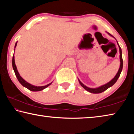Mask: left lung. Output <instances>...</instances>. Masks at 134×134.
<instances>
[{"mask_svg":"<svg viewBox=\"0 0 134 134\" xmlns=\"http://www.w3.org/2000/svg\"><path fill=\"white\" fill-rule=\"evenodd\" d=\"M108 34L109 35H110V36H112V35H110L109 33H108ZM112 37H113V36H112ZM117 44H118V47H119V48L120 63H121V64H120V67L118 71L117 74H116V76H115V77L113 78L112 80H110L109 82H108V83L105 84V85L100 86V87H97V88L88 87H87V86H86L85 85H83V84L81 83V81H80V80L79 79V83H80V85L82 86L84 89L87 90V91L92 93H100L105 91L106 90H107L108 88H109L110 87H111V86H112L116 82V81L118 80V79L119 77L120 76V74H121V72L122 70V67H123V60H122V49L121 48V47H120V46L119 45L118 41H117Z\"/></svg>","mask_w":134,"mask_h":134,"instance_id":"1","label":"left lung"}]
</instances>
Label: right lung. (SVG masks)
I'll use <instances>...</instances> for the list:
<instances>
[{"label": "right lung", "instance_id": "1", "mask_svg": "<svg viewBox=\"0 0 134 134\" xmlns=\"http://www.w3.org/2000/svg\"><path fill=\"white\" fill-rule=\"evenodd\" d=\"M16 45H17V42H16V44H15V48L16 47ZM12 67H13V69L15 71V75H16V77L18 79V81H19V83H21V85L24 86V87L27 88V89H29V90H31V91H32V92L41 91V90H42L43 89H45V88H47V87H48V86H49L52 83H49V84H48V85H47L45 86H35L32 85H31L30 83L27 82V81L25 80L24 79L22 78V77L20 76L19 73L18 71L17 68H16V66L15 63L14 55H13V58H12Z\"/></svg>", "mask_w": 134, "mask_h": 134}]
</instances>
